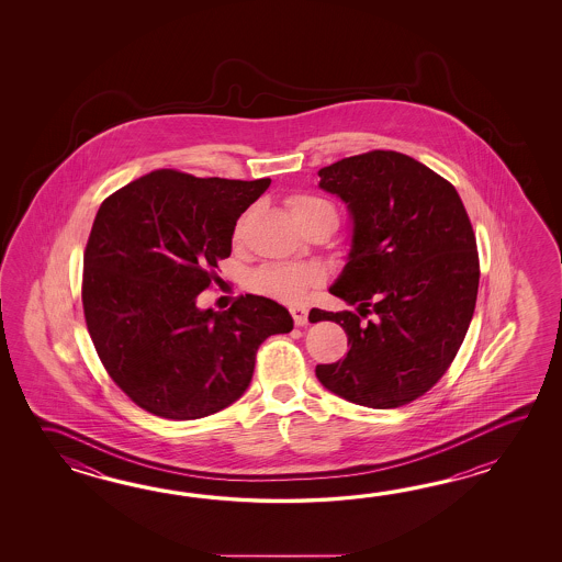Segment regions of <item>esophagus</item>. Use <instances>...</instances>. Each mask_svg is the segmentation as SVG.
Segmentation results:
<instances>
[{
    "label": "esophagus",
    "instance_id": "obj_1",
    "mask_svg": "<svg viewBox=\"0 0 562 562\" xmlns=\"http://www.w3.org/2000/svg\"><path fill=\"white\" fill-rule=\"evenodd\" d=\"M289 311H291L293 322H295V325H299V327L307 323V315H310V311L305 310V307H301V305H293Z\"/></svg>",
    "mask_w": 562,
    "mask_h": 562
}]
</instances>
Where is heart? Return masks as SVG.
Masks as SVG:
<instances>
[{
  "label": "heart",
  "instance_id": "b5f03b06",
  "mask_svg": "<svg viewBox=\"0 0 562 562\" xmlns=\"http://www.w3.org/2000/svg\"><path fill=\"white\" fill-rule=\"evenodd\" d=\"M319 209H331V204L307 194H301L291 201L293 216L310 215ZM319 281L322 271L317 267L295 263H267L252 271L249 279L252 291L285 303H295L299 299L305 297L307 289L317 285Z\"/></svg>",
  "mask_w": 562,
  "mask_h": 562
}]
</instances>
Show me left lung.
Returning <instances> with one entry per match:
<instances>
[{
  "label": "left lung",
  "instance_id": "1",
  "mask_svg": "<svg viewBox=\"0 0 562 562\" xmlns=\"http://www.w3.org/2000/svg\"><path fill=\"white\" fill-rule=\"evenodd\" d=\"M317 175L351 218V249L329 293L358 313L311 310V323H339L349 346L315 375L359 406H404L450 368L474 315L480 267L467 209L448 180L394 150Z\"/></svg>",
  "mask_w": 562,
  "mask_h": 562
}]
</instances>
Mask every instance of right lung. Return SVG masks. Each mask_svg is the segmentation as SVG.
Listing matches in <instances>:
<instances>
[{
    "label": "right lung",
    "instance_id": "add662e5",
    "mask_svg": "<svg viewBox=\"0 0 562 562\" xmlns=\"http://www.w3.org/2000/svg\"><path fill=\"white\" fill-rule=\"evenodd\" d=\"M269 184L162 168L100 204L85 252L86 325L110 378L146 412L196 419L231 406L259 346L293 329L289 311L259 295L196 307L239 216Z\"/></svg>",
    "mask_w": 562,
    "mask_h": 562
}]
</instances>
